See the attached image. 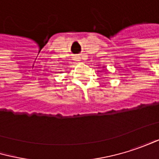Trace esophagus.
Masks as SVG:
<instances>
[{
  "label": "esophagus",
  "instance_id": "1",
  "mask_svg": "<svg viewBox=\"0 0 159 159\" xmlns=\"http://www.w3.org/2000/svg\"><path fill=\"white\" fill-rule=\"evenodd\" d=\"M73 58H74V60H76V61H80V60H81V57H79V56H75Z\"/></svg>",
  "mask_w": 159,
  "mask_h": 159
}]
</instances>
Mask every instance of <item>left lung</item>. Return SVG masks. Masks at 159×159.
Listing matches in <instances>:
<instances>
[{"label": "left lung", "instance_id": "left-lung-1", "mask_svg": "<svg viewBox=\"0 0 159 159\" xmlns=\"http://www.w3.org/2000/svg\"><path fill=\"white\" fill-rule=\"evenodd\" d=\"M103 68H104V66H103ZM103 70H105V69H103Z\"/></svg>", "mask_w": 159, "mask_h": 159}]
</instances>
